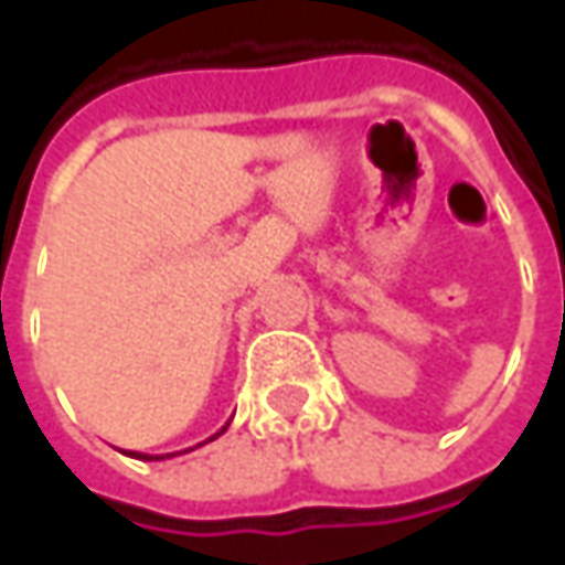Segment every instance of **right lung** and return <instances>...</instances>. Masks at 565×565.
Segmentation results:
<instances>
[{"label":"right lung","instance_id":"right-lung-1","mask_svg":"<svg viewBox=\"0 0 565 565\" xmlns=\"http://www.w3.org/2000/svg\"><path fill=\"white\" fill-rule=\"evenodd\" d=\"M228 427V424H226ZM226 427H223V430H220V434H226ZM220 434H216V437H220ZM210 440H213V437H210ZM206 444V440H204ZM128 456H135V459H143V462H150V459H166V456H175V452H166V456H147V452H128Z\"/></svg>","mask_w":565,"mask_h":565}]
</instances>
